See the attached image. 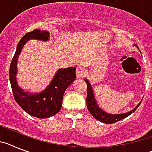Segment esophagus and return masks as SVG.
Returning <instances> with one entry per match:
<instances>
[{
	"label": "esophagus",
	"mask_w": 152,
	"mask_h": 152,
	"mask_svg": "<svg viewBox=\"0 0 152 152\" xmlns=\"http://www.w3.org/2000/svg\"><path fill=\"white\" fill-rule=\"evenodd\" d=\"M76 76H77L78 78H82L83 77L84 75H85L86 70L83 67L81 66H77V68H76Z\"/></svg>",
	"instance_id": "34e87169"
}]
</instances>
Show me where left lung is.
I'll return each mask as SVG.
<instances>
[{
    "label": "left lung",
    "instance_id": "obj_1",
    "mask_svg": "<svg viewBox=\"0 0 152 152\" xmlns=\"http://www.w3.org/2000/svg\"><path fill=\"white\" fill-rule=\"evenodd\" d=\"M136 47L135 44H134ZM87 84V97H86V106L87 109L90 113V114L94 117L96 119L99 120L100 122H103L105 124H112L117 122L120 120L123 119V118H126L131 114H132L134 111L138 109L139 105L141 104V102L136 105V107L132 109L131 111H129L128 113H120V114H111V113H106L104 110L101 109L97 104L96 99H95L94 93H93V90H92V87L91 83L89 82V80H87L86 78L84 79Z\"/></svg>",
    "mask_w": 152,
    "mask_h": 152
}]
</instances>
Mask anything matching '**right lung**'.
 Segmentation results:
<instances>
[{
  "instance_id": "right-lung-1",
  "label": "right lung",
  "mask_w": 152,
  "mask_h": 152,
  "mask_svg": "<svg viewBox=\"0 0 152 152\" xmlns=\"http://www.w3.org/2000/svg\"><path fill=\"white\" fill-rule=\"evenodd\" d=\"M50 33L47 30H34L26 34L18 43L10 66V82L17 103L30 115L47 118L60 112L63 97L67 87L76 80V67L59 69L47 88L38 93H30L21 89L17 81L18 61L23 46L30 39L47 41Z\"/></svg>"
}]
</instances>
